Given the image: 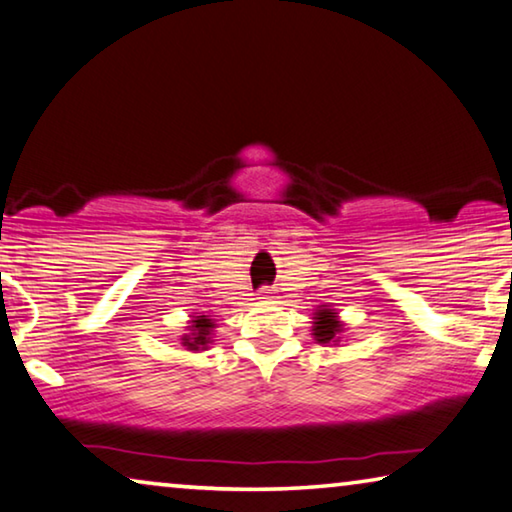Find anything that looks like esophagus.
<instances>
[{
	"label": "esophagus",
	"mask_w": 512,
	"mask_h": 512,
	"mask_svg": "<svg viewBox=\"0 0 512 512\" xmlns=\"http://www.w3.org/2000/svg\"><path fill=\"white\" fill-rule=\"evenodd\" d=\"M272 297H274V293H272L270 288H261V290H258V300H272Z\"/></svg>",
	"instance_id": "1"
}]
</instances>
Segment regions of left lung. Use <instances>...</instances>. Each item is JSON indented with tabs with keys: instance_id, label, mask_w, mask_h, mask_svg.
<instances>
[{
	"instance_id": "obj_1",
	"label": "left lung",
	"mask_w": 512,
	"mask_h": 512,
	"mask_svg": "<svg viewBox=\"0 0 512 512\" xmlns=\"http://www.w3.org/2000/svg\"><path fill=\"white\" fill-rule=\"evenodd\" d=\"M345 332V322L338 318L336 309H329L327 304H320L313 311V327L311 334L320 345H338Z\"/></svg>"
}]
</instances>
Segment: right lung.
<instances>
[{"label":"right lung","mask_w":512,"mask_h":512,"mask_svg":"<svg viewBox=\"0 0 512 512\" xmlns=\"http://www.w3.org/2000/svg\"><path fill=\"white\" fill-rule=\"evenodd\" d=\"M215 318L210 316H190L185 334L180 336V345L190 352H203L212 345V332H215Z\"/></svg>","instance_id":"add662e5"}]
</instances>
